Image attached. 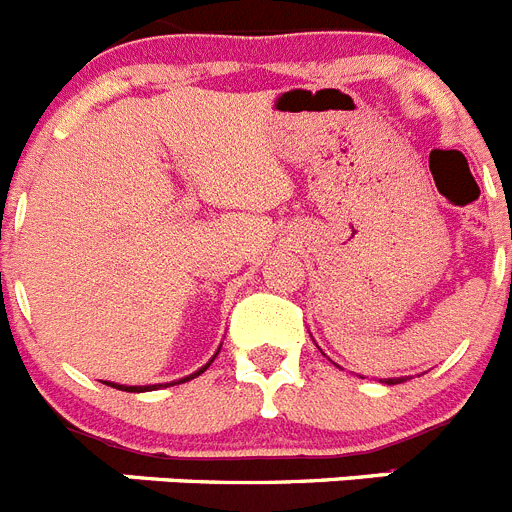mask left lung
<instances>
[{
	"instance_id": "obj_1",
	"label": "left lung",
	"mask_w": 512,
	"mask_h": 512,
	"mask_svg": "<svg viewBox=\"0 0 512 512\" xmlns=\"http://www.w3.org/2000/svg\"><path fill=\"white\" fill-rule=\"evenodd\" d=\"M379 382H384V384H402V382H405V377H390V379H379Z\"/></svg>"
}]
</instances>
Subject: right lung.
<instances>
[{
	"mask_svg": "<svg viewBox=\"0 0 512 512\" xmlns=\"http://www.w3.org/2000/svg\"><path fill=\"white\" fill-rule=\"evenodd\" d=\"M215 356H212V359L207 361V364L202 366V369H197V372L189 374V377L176 379V382H171V384H182V382H189V379H194V377H200V374L205 372L207 366H210L212 361H215ZM104 384H107V387H115V390H122V392H153V390H158V387H169V382H166V384H140V387H138V384H135V387H130V384H117V382H104Z\"/></svg>",
	"mask_w": 512,
	"mask_h": 512,
	"instance_id": "add662e5",
	"label": "right lung"
}]
</instances>
